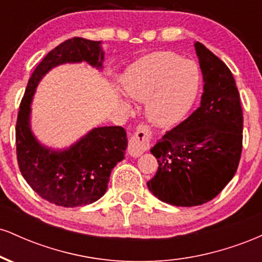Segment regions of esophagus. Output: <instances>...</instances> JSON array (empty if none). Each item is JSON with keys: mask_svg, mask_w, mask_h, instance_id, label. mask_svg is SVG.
Listing matches in <instances>:
<instances>
[{"mask_svg": "<svg viewBox=\"0 0 262 262\" xmlns=\"http://www.w3.org/2000/svg\"><path fill=\"white\" fill-rule=\"evenodd\" d=\"M150 140H151V133L145 125H139L135 134L130 138L128 144V152L133 158H138L143 154L145 150L149 149Z\"/></svg>", "mask_w": 262, "mask_h": 262, "instance_id": "34e87169", "label": "esophagus"}]
</instances>
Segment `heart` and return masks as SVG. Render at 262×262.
<instances>
[{
  "label": "heart",
  "mask_w": 262,
  "mask_h": 262,
  "mask_svg": "<svg viewBox=\"0 0 262 262\" xmlns=\"http://www.w3.org/2000/svg\"><path fill=\"white\" fill-rule=\"evenodd\" d=\"M201 74L193 61L170 52L149 54L121 77L125 96L145 101L144 113L155 128H172L186 118L198 95Z\"/></svg>",
  "instance_id": "heart-1"
}]
</instances>
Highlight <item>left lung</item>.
Returning a JSON list of instances; mask_svg holds the SVG:
<instances>
[{
    "instance_id": "obj_1",
    "label": "left lung",
    "mask_w": 262,
    "mask_h": 262,
    "mask_svg": "<svg viewBox=\"0 0 262 262\" xmlns=\"http://www.w3.org/2000/svg\"><path fill=\"white\" fill-rule=\"evenodd\" d=\"M200 107L150 149L159 162L149 191L177 207L212 201L235 175L243 149V110L233 74L200 41Z\"/></svg>"
}]
</instances>
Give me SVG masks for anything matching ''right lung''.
I'll list each match as a JSON object with an SVG mask.
<instances>
[{
  "label": "right lung",
  "mask_w": 262,
  "mask_h": 262,
  "mask_svg": "<svg viewBox=\"0 0 262 262\" xmlns=\"http://www.w3.org/2000/svg\"><path fill=\"white\" fill-rule=\"evenodd\" d=\"M102 41L75 37L54 48L39 62L27 85L16 125L17 160L28 185L56 206H86L107 191L113 167L124 159L127 133L122 127H98L66 149L45 146L31 128L32 102L40 80L56 66L85 61L103 69Z\"/></svg>",
  "instance_id": "obj_1"
}]
</instances>
